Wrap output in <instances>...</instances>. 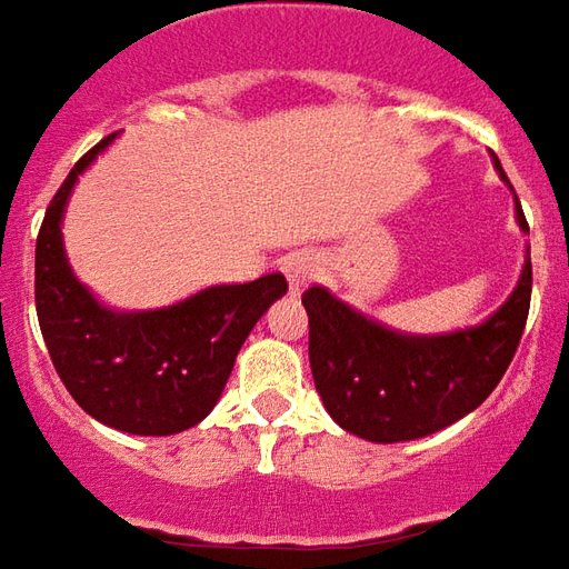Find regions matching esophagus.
I'll use <instances>...</instances> for the list:
<instances>
[{
	"mask_svg": "<svg viewBox=\"0 0 569 569\" xmlns=\"http://www.w3.org/2000/svg\"><path fill=\"white\" fill-rule=\"evenodd\" d=\"M281 269H284V276H288L290 288L300 290V288H306L309 281L318 279V272H321V263H318V257L309 254V251H293V254L284 257Z\"/></svg>",
	"mask_w": 569,
	"mask_h": 569,
	"instance_id": "1",
	"label": "esophagus"
}]
</instances>
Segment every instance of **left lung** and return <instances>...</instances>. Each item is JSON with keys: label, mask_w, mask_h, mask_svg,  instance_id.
<instances>
[{"label": "left lung", "mask_w": 569, "mask_h": 569, "mask_svg": "<svg viewBox=\"0 0 569 569\" xmlns=\"http://www.w3.org/2000/svg\"><path fill=\"white\" fill-rule=\"evenodd\" d=\"M503 181H509L497 160ZM521 230L525 211L516 209ZM530 257L509 300L479 327L455 333L412 336L381 327L336 300L327 288H309V363L327 412L348 433L370 442H406L437 433L470 416L503 379L530 309Z\"/></svg>", "instance_id": "obj_1"}]
</instances>
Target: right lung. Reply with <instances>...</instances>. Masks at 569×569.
<instances>
[{
    "label": "right lung",
    "mask_w": 569,
    "mask_h": 569,
    "mask_svg": "<svg viewBox=\"0 0 569 569\" xmlns=\"http://www.w3.org/2000/svg\"><path fill=\"white\" fill-rule=\"evenodd\" d=\"M118 132L72 166L44 211L36 239V312L53 370L74 403L136 437H169L209 416L236 355L281 293V272L218 284L153 312H111L74 279L63 251L66 199Z\"/></svg>",
    "instance_id": "obj_1"
}]
</instances>
